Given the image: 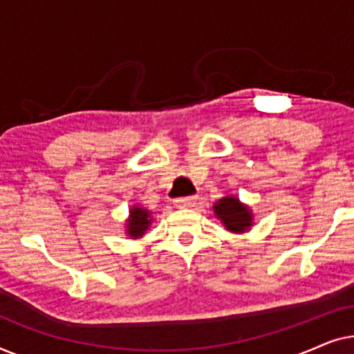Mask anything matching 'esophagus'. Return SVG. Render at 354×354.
Here are the masks:
<instances>
[{
    "mask_svg": "<svg viewBox=\"0 0 354 354\" xmlns=\"http://www.w3.org/2000/svg\"><path fill=\"white\" fill-rule=\"evenodd\" d=\"M196 203V196H185V198H177L174 200V205H176L178 209H187V207L195 206Z\"/></svg>",
    "mask_w": 354,
    "mask_h": 354,
    "instance_id": "obj_1",
    "label": "esophagus"
}]
</instances>
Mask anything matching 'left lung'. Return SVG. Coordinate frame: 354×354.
Here are the masks:
<instances>
[{
  "instance_id": "1",
  "label": "left lung",
  "mask_w": 354,
  "mask_h": 354,
  "mask_svg": "<svg viewBox=\"0 0 354 354\" xmlns=\"http://www.w3.org/2000/svg\"><path fill=\"white\" fill-rule=\"evenodd\" d=\"M217 219H221L222 224L227 230L234 234H243L253 225V214L250 207L241 205L239 198L235 196H224L212 206Z\"/></svg>"
}]
</instances>
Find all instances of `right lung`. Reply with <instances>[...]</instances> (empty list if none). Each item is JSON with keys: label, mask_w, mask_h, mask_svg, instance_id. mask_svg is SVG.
Here are the masks:
<instances>
[{"label": "right lung", "mask_w": 354, "mask_h": 354, "mask_svg": "<svg viewBox=\"0 0 354 354\" xmlns=\"http://www.w3.org/2000/svg\"><path fill=\"white\" fill-rule=\"evenodd\" d=\"M151 212L145 209L142 206H133L130 209V216L127 221V235L132 236V239H140V236L145 235V232L148 230L149 224H151Z\"/></svg>", "instance_id": "add662e5"}]
</instances>
